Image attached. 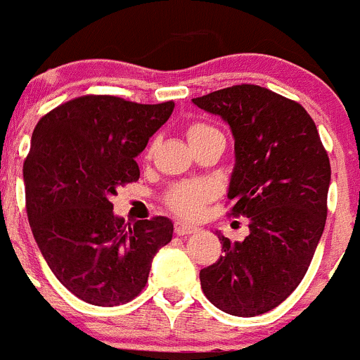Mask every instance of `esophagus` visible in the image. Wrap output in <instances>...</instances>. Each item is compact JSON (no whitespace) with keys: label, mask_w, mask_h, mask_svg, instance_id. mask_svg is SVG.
I'll return each mask as SVG.
<instances>
[{"label":"esophagus","mask_w":360,"mask_h":360,"mask_svg":"<svg viewBox=\"0 0 360 360\" xmlns=\"http://www.w3.org/2000/svg\"><path fill=\"white\" fill-rule=\"evenodd\" d=\"M174 231H176L177 236H186V234L197 233V227L191 226V224H186L183 220H176L174 221Z\"/></svg>","instance_id":"obj_1"}]
</instances>
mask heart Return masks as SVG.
Listing matches in <instances>:
<instances>
[{"label":"heart","instance_id":"obj_1","mask_svg":"<svg viewBox=\"0 0 360 360\" xmlns=\"http://www.w3.org/2000/svg\"><path fill=\"white\" fill-rule=\"evenodd\" d=\"M211 131L217 129L202 122L191 124L186 131L188 140L193 142V140L200 139V136L211 133ZM211 197H213V191H211V188L206 183H202V181H188V183H181L170 188L165 193V204L174 213L181 214V217L193 218L197 214H200V211L210 202Z\"/></svg>","mask_w":360,"mask_h":360}]
</instances>
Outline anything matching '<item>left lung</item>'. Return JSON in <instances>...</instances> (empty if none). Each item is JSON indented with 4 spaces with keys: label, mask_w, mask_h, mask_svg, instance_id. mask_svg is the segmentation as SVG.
I'll return each mask as SVG.
<instances>
[{
    "label": "left lung",
    "mask_w": 360,
    "mask_h": 360,
    "mask_svg": "<svg viewBox=\"0 0 360 360\" xmlns=\"http://www.w3.org/2000/svg\"><path fill=\"white\" fill-rule=\"evenodd\" d=\"M193 104L220 115L234 134L236 165L227 199L250 234H218L220 259L200 270L207 300L233 316H257L304 278L327 220L330 161L316 124L297 101L259 85L227 86Z\"/></svg>",
    "instance_id": "obj_1"
}]
</instances>
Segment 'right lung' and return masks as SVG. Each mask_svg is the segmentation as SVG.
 I'll return each instance as SVG.
<instances>
[{
    "label": "right lung",
    "mask_w": 360,
    "mask_h": 360,
    "mask_svg": "<svg viewBox=\"0 0 360 360\" xmlns=\"http://www.w3.org/2000/svg\"><path fill=\"white\" fill-rule=\"evenodd\" d=\"M172 110L174 101L89 94L56 106L33 129L22 165L30 227L55 277L83 302L113 307L139 297L150 261L172 240L169 218L126 224L110 202L117 188L139 181L134 158Z\"/></svg>",
    "instance_id": "add662e5"
}]
</instances>
